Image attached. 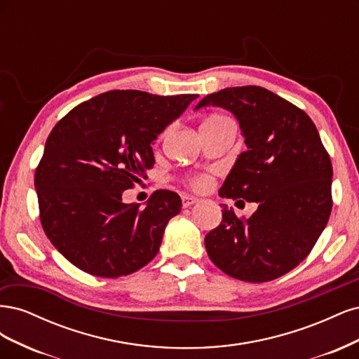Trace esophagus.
Segmentation results:
<instances>
[{"label": "esophagus", "mask_w": 359, "mask_h": 359, "mask_svg": "<svg viewBox=\"0 0 359 359\" xmlns=\"http://www.w3.org/2000/svg\"><path fill=\"white\" fill-rule=\"evenodd\" d=\"M181 199H182V206H184V208H187V206H191V205L199 202L198 198H193V196H190V194H184Z\"/></svg>", "instance_id": "34e87169"}]
</instances>
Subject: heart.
Masks as SVG:
<instances>
[{
	"mask_svg": "<svg viewBox=\"0 0 359 359\" xmlns=\"http://www.w3.org/2000/svg\"><path fill=\"white\" fill-rule=\"evenodd\" d=\"M212 118H224V116L215 115V116H211L210 119H212ZM211 182H212L211 173H201V175H194V177H191V178L189 180L190 187H193L194 190H198V191H203V190H206V189H210Z\"/></svg>",
	"mask_w": 359,
	"mask_h": 359,
	"instance_id": "b5f03b06",
	"label": "heart"
}]
</instances>
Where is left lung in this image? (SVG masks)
I'll return each mask as SVG.
<instances>
[{
    "instance_id": "left-lung-1",
    "label": "left lung",
    "mask_w": 359,
    "mask_h": 359,
    "mask_svg": "<svg viewBox=\"0 0 359 359\" xmlns=\"http://www.w3.org/2000/svg\"><path fill=\"white\" fill-rule=\"evenodd\" d=\"M220 106L243 130L247 151L220 189L222 198L257 202L250 219L223 205L222 223L205 236L223 273L250 283L298 266L319 240L332 210V165L311 118L262 86L208 94L194 109Z\"/></svg>"
}]
</instances>
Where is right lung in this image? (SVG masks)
Instances as JSON below:
<instances>
[{
	"mask_svg": "<svg viewBox=\"0 0 359 359\" xmlns=\"http://www.w3.org/2000/svg\"><path fill=\"white\" fill-rule=\"evenodd\" d=\"M196 97L114 90L73 107L52 128L34 175L40 222L74 266L116 278L156 257L181 198L157 190L139 208L121 196L153 168L157 135Z\"/></svg>",
	"mask_w": 359,
	"mask_h": 359,
	"instance_id": "obj_1",
	"label": "right lung"
}]
</instances>
